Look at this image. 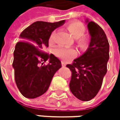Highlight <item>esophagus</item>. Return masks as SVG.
Returning a JSON list of instances; mask_svg holds the SVG:
<instances>
[{
	"label": "esophagus",
	"instance_id": "34e87169",
	"mask_svg": "<svg viewBox=\"0 0 120 120\" xmlns=\"http://www.w3.org/2000/svg\"><path fill=\"white\" fill-rule=\"evenodd\" d=\"M62 67H65L66 66V63L64 62H62Z\"/></svg>",
	"mask_w": 120,
	"mask_h": 120
}]
</instances>
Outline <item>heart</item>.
<instances>
[{
	"label": "heart",
	"mask_w": 120,
	"mask_h": 120,
	"mask_svg": "<svg viewBox=\"0 0 120 120\" xmlns=\"http://www.w3.org/2000/svg\"><path fill=\"white\" fill-rule=\"evenodd\" d=\"M67 28L69 31V33H71V35L76 39V44L79 47L85 49L88 46L90 43V40L87 37L83 35L85 31V28L83 23L79 21L71 22L67 25ZM55 36H56V31H53L51 33L50 35V38H49L50 42L52 43L54 41ZM55 54L58 58H60V59L64 61H68L76 56V52L73 49L58 46L55 49Z\"/></svg>",
	"instance_id": "obj_1"
}]
</instances>
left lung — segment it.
<instances>
[{
  "label": "left lung",
  "instance_id": "1",
  "mask_svg": "<svg viewBox=\"0 0 120 120\" xmlns=\"http://www.w3.org/2000/svg\"><path fill=\"white\" fill-rule=\"evenodd\" d=\"M91 36L88 49L82 56L67 64L71 73L69 88L79 99L87 101L99 92L107 72L109 43L103 29L96 23L86 19Z\"/></svg>",
  "mask_w": 120,
  "mask_h": 120
}]
</instances>
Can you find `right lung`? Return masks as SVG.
I'll return each mask as SVG.
<instances>
[{
	"label": "right lung",
	"mask_w": 120,
	"mask_h": 120,
	"mask_svg": "<svg viewBox=\"0 0 120 120\" xmlns=\"http://www.w3.org/2000/svg\"><path fill=\"white\" fill-rule=\"evenodd\" d=\"M64 21H36L21 33V41L15 46L12 67L16 86L25 97L35 99L44 94L55 73L62 67L58 58L42 50L49 46L51 33ZM47 60L49 64L44 65L43 62Z\"/></svg>",
	"instance_id": "right-lung-1"
}]
</instances>
